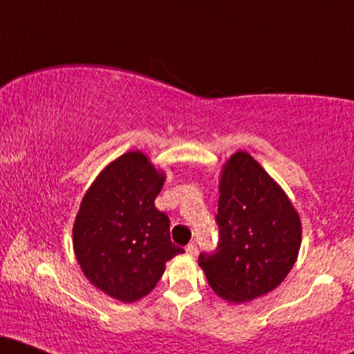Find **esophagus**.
Segmentation results:
<instances>
[{
  "label": "esophagus",
  "instance_id": "34e87169",
  "mask_svg": "<svg viewBox=\"0 0 354 354\" xmlns=\"http://www.w3.org/2000/svg\"><path fill=\"white\" fill-rule=\"evenodd\" d=\"M186 253H188L189 256H196V253H198L196 243H189V245L186 246Z\"/></svg>",
  "mask_w": 354,
  "mask_h": 354
}]
</instances>
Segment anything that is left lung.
<instances>
[{
	"mask_svg": "<svg viewBox=\"0 0 354 354\" xmlns=\"http://www.w3.org/2000/svg\"><path fill=\"white\" fill-rule=\"evenodd\" d=\"M214 253L198 263L219 298L253 301L286 278L301 246V221L290 198L251 154L234 153L219 181Z\"/></svg>",
	"mask_w": 354,
	"mask_h": 354,
	"instance_id": "left-lung-1",
	"label": "left lung"
}]
</instances>
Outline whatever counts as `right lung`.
<instances>
[{"label": "right lung", "instance_id": "obj_1", "mask_svg": "<svg viewBox=\"0 0 354 354\" xmlns=\"http://www.w3.org/2000/svg\"><path fill=\"white\" fill-rule=\"evenodd\" d=\"M165 183L141 151L124 153L98 174L73 225V248L86 278L123 303L151 293L166 261L185 253L173 245L169 218L154 200Z\"/></svg>", "mask_w": 354, "mask_h": 354}]
</instances>
